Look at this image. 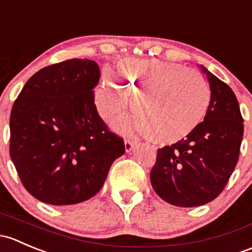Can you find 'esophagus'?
Segmentation results:
<instances>
[{
    "instance_id": "1",
    "label": "esophagus",
    "mask_w": 252,
    "mask_h": 252,
    "mask_svg": "<svg viewBox=\"0 0 252 252\" xmlns=\"http://www.w3.org/2000/svg\"><path fill=\"white\" fill-rule=\"evenodd\" d=\"M134 144H136V142H133L132 141V139H125V149H126V152H131L132 149H133V147H134Z\"/></svg>"
}]
</instances>
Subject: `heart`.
<instances>
[{"label": "heart", "mask_w": 252, "mask_h": 252, "mask_svg": "<svg viewBox=\"0 0 252 252\" xmlns=\"http://www.w3.org/2000/svg\"><path fill=\"white\" fill-rule=\"evenodd\" d=\"M116 75L127 88L105 70L95 99L103 115L124 110L131 102V92L138 95L132 120L118 119L114 126L121 132H139L158 144H173L190 136L206 116L211 100L207 82L199 72L182 64L159 59H123Z\"/></svg>", "instance_id": "b5f03b06"}]
</instances>
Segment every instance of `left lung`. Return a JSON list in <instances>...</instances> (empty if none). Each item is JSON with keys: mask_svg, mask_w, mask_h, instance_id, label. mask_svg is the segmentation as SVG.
<instances>
[{"mask_svg": "<svg viewBox=\"0 0 252 252\" xmlns=\"http://www.w3.org/2000/svg\"><path fill=\"white\" fill-rule=\"evenodd\" d=\"M211 91L201 125L187 138L158 150L150 172L155 193L181 207L205 205L216 199L239 159L244 120L232 88L200 65Z\"/></svg>", "mask_w": 252, "mask_h": 252, "instance_id": "8db88e82", "label": "left lung"}]
</instances>
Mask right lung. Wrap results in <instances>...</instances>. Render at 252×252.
<instances>
[{
    "instance_id": "obj_1",
    "label": "right lung",
    "mask_w": 252,
    "mask_h": 252,
    "mask_svg": "<svg viewBox=\"0 0 252 252\" xmlns=\"http://www.w3.org/2000/svg\"><path fill=\"white\" fill-rule=\"evenodd\" d=\"M97 63L69 59L28 80L10 113L9 154L23 186L51 205L94 196L114 160L125 153L94 104Z\"/></svg>"
}]
</instances>
